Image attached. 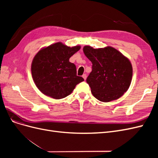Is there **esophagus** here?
I'll use <instances>...</instances> for the list:
<instances>
[{
  "label": "esophagus",
  "instance_id": "esophagus-1",
  "mask_svg": "<svg viewBox=\"0 0 158 158\" xmlns=\"http://www.w3.org/2000/svg\"><path fill=\"white\" fill-rule=\"evenodd\" d=\"M82 77H83V78H84V80H85V79H86V78H87V76H86V74H84L82 75Z\"/></svg>",
  "mask_w": 158,
  "mask_h": 158
}]
</instances>
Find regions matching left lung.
<instances>
[{"instance_id":"left-lung-1","label":"left lung","mask_w":158,"mask_h":158,"mask_svg":"<svg viewBox=\"0 0 158 158\" xmlns=\"http://www.w3.org/2000/svg\"><path fill=\"white\" fill-rule=\"evenodd\" d=\"M83 51L92 63L86 82L94 96L103 102L121 98L132 81V66L129 59L109 46L99 49L84 46Z\"/></svg>"}]
</instances>
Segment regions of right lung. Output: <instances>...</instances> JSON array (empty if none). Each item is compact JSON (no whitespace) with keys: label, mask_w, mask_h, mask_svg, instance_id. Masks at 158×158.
Segmentation results:
<instances>
[{"label":"right lung","mask_w":158,"mask_h":158,"mask_svg":"<svg viewBox=\"0 0 158 158\" xmlns=\"http://www.w3.org/2000/svg\"><path fill=\"white\" fill-rule=\"evenodd\" d=\"M80 46L70 47L56 43L41 49L33 58L31 74L37 88L47 96L59 99L70 95L84 81L76 75V67L69 59Z\"/></svg>","instance_id":"add662e5"}]
</instances>
